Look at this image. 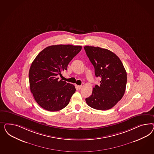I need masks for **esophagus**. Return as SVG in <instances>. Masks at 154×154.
<instances>
[{"label":"esophagus","mask_w":154,"mask_h":154,"mask_svg":"<svg viewBox=\"0 0 154 154\" xmlns=\"http://www.w3.org/2000/svg\"><path fill=\"white\" fill-rule=\"evenodd\" d=\"M77 87H78V89L80 90V89H82V85H80V86H77Z\"/></svg>","instance_id":"1"}]
</instances>
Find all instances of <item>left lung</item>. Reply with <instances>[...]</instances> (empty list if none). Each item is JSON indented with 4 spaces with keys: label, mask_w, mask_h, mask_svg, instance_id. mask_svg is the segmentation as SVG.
<instances>
[{
    "label": "left lung",
    "mask_w": 154,
    "mask_h": 154,
    "mask_svg": "<svg viewBox=\"0 0 154 154\" xmlns=\"http://www.w3.org/2000/svg\"><path fill=\"white\" fill-rule=\"evenodd\" d=\"M89 60L94 65L95 75L100 77L99 85H95L92 94L86 98L90 107L104 111L112 108L124 96L127 75L120 59L107 49L85 46Z\"/></svg>",
    "instance_id": "8db88e82"
}]
</instances>
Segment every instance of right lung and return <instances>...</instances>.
Returning <instances> with one entry per match:
<instances>
[{
    "label": "right lung",
    "instance_id": "obj_1",
    "mask_svg": "<svg viewBox=\"0 0 154 154\" xmlns=\"http://www.w3.org/2000/svg\"><path fill=\"white\" fill-rule=\"evenodd\" d=\"M81 49V46L70 45L50 46L40 52L32 62L29 72L30 89L43 109L57 111L69 104L75 86L59 80L57 76L67 70L69 62Z\"/></svg>",
    "mask_w": 154,
    "mask_h": 154
}]
</instances>
